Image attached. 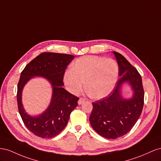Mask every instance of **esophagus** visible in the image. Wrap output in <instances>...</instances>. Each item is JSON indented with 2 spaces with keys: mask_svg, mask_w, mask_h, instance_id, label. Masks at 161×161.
Masks as SVG:
<instances>
[{
  "mask_svg": "<svg viewBox=\"0 0 161 161\" xmlns=\"http://www.w3.org/2000/svg\"><path fill=\"white\" fill-rule=\"evenodd\" d=\"M84 101H85V99H84V98H80L79 99V100H78V104H81L83 103L84 102Z\"/></svg>",
  "mask_w": 161,
  "mask_h": 161,
  "instance_id": "34e87169",
  "label": "esophagus"
}]
</instances>
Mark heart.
<instances>
[{
	"instance_id": "b5f03b06",
	"label": "heart",
	"mask_w": 161,
	"mask_h": 161,
	"mask_svg": "<svg viewBox=\"0 0 161 161\" xmlns=\"http://www.w3.org/2000/svg\"><path fill=\"white\" fill-rule=\"evenodd\" d=\"M119 76V66L113 58L97 56L84 57L77 59L73 68L64 74V82L67 89L75 94L86 88L96 98L105 97L115 86Z\"/></svg>"
}]
</instances>
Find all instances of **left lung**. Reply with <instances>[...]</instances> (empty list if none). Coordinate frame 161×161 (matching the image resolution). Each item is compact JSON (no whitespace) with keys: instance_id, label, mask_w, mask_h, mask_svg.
Here are the masks:
<instances>
[{"instance_id":"left-lung-1","label":"left lung","mask_w":161,"mask_h":161,"mask_svg":"<svg viewBox=\"0 0 161 161\" xmlns=\"http://www.w3.org/2000/svg\"><path fill=\"white\" fill-rule=\"evenodd\" d=\"M113 53L120 77L111 94L92 103V111L89 118L93 129L107 139H116L132 129L142 113L144 100L139 72L122 54ZM124 82H128L134 90V96L130 99H124L121 96L120 87Z\"/></svg>"}]
</instances>
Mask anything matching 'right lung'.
Instances as JSON below:
<instances>
[{
    "mask_svg": "<svg viewBox=\"0 0 161 161\" xmlns=\"http://www.w3.org/2000/svg\"><path fill=\"white\" fill-rule=\"evenodd\" d=\"M73 55L43 53L30 61L21 73L17 85L18 110L25 125L36 136L52 138L57 136L67 125L70 114L77 106L79 98L63 88V77ZM42 76L53 86V96L49 108L40 116L31 117L25 111L21 103L22 90L31 78Z\"/></svg>",
    "mask_w": 161,
    "mask_h": 161,
    "instance_id": "obj_1",
    "label": "right lung"
}]
</instances>
